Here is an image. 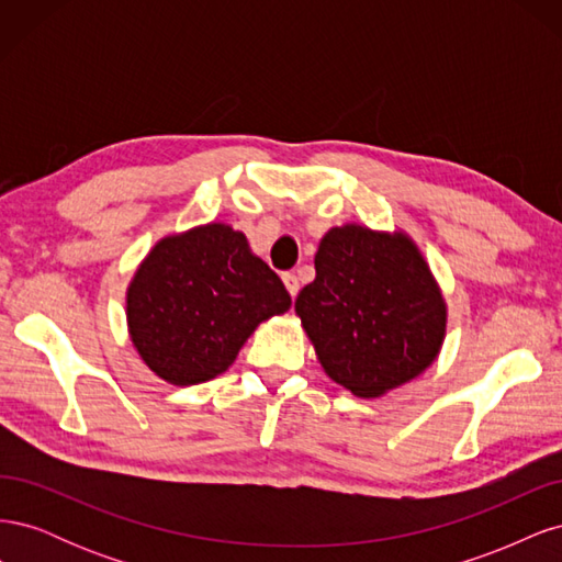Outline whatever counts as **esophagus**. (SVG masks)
Masks as SVG:
<instances>
[{"label": "esophagus", "instance_id": "1", "mask_svg": "<svg viewBox=\"0 0 562 562\" xmlns=\"http://www.w3.org/2000/svg\"><path fill=\"white\" fill-rule=\"evenodd\" d=\"M281 279H283L285 291L291 293V297H295V295H297V291H300V281H297V277H295V274H283Z\"/></svg>", "mask_w": 562, "mask_h": 562}]
</instances>
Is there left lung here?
Instances as JSON below:
<instances>
[{
  "label": "left lung",
  "mask_w": 562,
  "mask_h": 562,
  "mask_svg": "<svg viewBox=\"0 0 562 562\" xmlns=\"http://www.w3.org/2000/svg\"><path fill=\"white\" fill-rule=\"evenodd\" d=\"M314 267L295 314L333 382L359 398H380L434 366L448 304L411 234L359 223L330 227Z\"/></svg>",
  "instance_id": "obj_1"
}]
</instances>
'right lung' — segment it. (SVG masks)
<instances>
[{"instance_id":"right-lung-1","label":"right lung","mask_w":562,"mask_h":562,"mask_svg":"<svg viewBox=\"0 0 562 562\" xmlns=\"http://www.w3.org/2000/svg\"><path fill=\"white\" fill-rule=\"evenodd\" d=\"M291 310V295L246 234L227 223L166 234L126 288V328L143 363L168 384L225 372L260 323Z\"/></svg>"}]
</instances>
